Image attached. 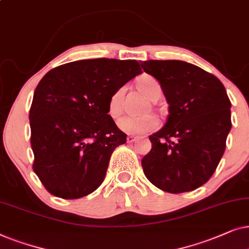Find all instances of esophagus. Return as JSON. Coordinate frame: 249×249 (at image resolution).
Here are the masks:
<instances>
[{"mask_svg":"<svg viewBox=\"0 0 249 249\" xmlns=\"http://www.w3.org/2000/svg\"><path fill=\"white\" fill-rule=\"evenodd\" d=\"M126 140H127L128 143H133V142H135V141L138 140V138L137 137H133V135H128V137L126 138Z\"/></svg>","mask_w":249,"mask_h":249,"instance_id":"34e87169","label":"esophagus"}]
</instances>
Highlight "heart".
<instances>
[{
  "instance_id": "1",
  "label": "heart",
  "mask_w": 249,
  "mask_h": 249,
  "mask_svg": "<svg viewBox=\"0 0 249 249\" xmlns=\"http://www.w3.org/2000/svg\"><path fill=\"white\" fill-rule=\"evenodd\" d=\"M137 85L142 93L151 100H156L161 93L160 84L157 79L149 75H143L138 79ZM124 88H119L112 92L108 100V114L111 118H118L123 112V95ZM121 131L127 134H143L157 128L158 119L154 115H145L140 117L125 116L117 123Z\"/></svg>"
}]
</instances>
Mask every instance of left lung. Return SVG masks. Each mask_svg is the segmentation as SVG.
Here are the masks:
<instances>
[{
	"mask_svg": "<svg viewBox=\"0 0 249 249\" xmlns=\"http://www.w3.org/2000/svg\"><path fill=\"white\" fill-rule=\"evenodd\" d=\"M160 83L168 102L165 126L149 137L152 148L142 158L149 181L160 190H196L214 174L231 130V102L216 76L180 60L142 62Z\"/></svg>",
	"mask_w": 249,
	"mask_h": 249,
	"instance_id": "left-lung-1",
	"label": "left lung"
}]
</instances>
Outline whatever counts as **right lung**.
Segmentation results:
<instances>
[{
	"label": "right lung",
	"mask_w": 249,
	"mask_h": 249,
	"mask_svg": "<svg viewBox=\"0 0 249 249\" xmlns=\"http://www.w3.org/2000/svg\"><path fill=\"white\" fill-rule=\"evenodd\" d=\"M141 71L137 60L88 59L58 66L39 81L29 110L33 170L50 194L77 199L102 183L111 154L126 142L108 100Z\"/></svg>",
	"instance_id": "right-lung-1"
}]
</instances>
